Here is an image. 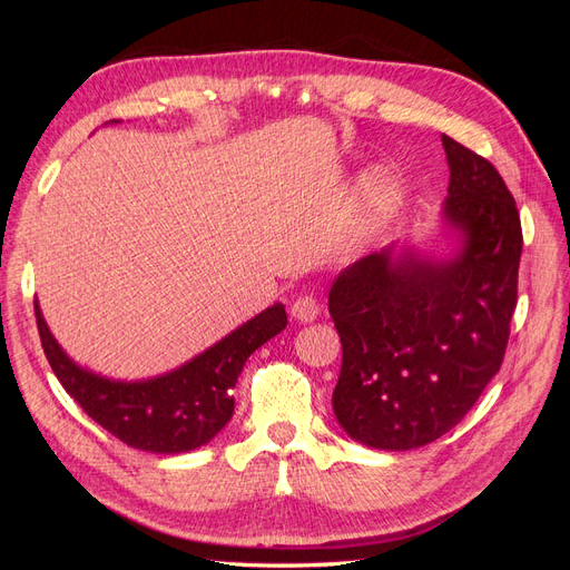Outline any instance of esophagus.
Segmentation results:
<instances>
[{
  "label": "esophagus",
  "mask_w": 570,
  "mask_h": 570,
  "mask_svg": "<svg viewBox=\"0 0 570 570\" xmlns=\"http://www.w3.org/2000/svg\"><path fill=\"white\" fill-rule=\"evenodd\" d=\"M289 314H292V318L299 321V323H312L321 314V306H318L316 297L302 295V297H297L295 302H292Z\"/></svg>",
  "instance_id": "34e87169"
}]
</instances>
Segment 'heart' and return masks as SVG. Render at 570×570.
<instances>
[{
	"mask_svg": "<svg viewBox=\"0 0 570 570\" xmlns=\"http://www.w3.org/2000/svg\"><path fill=\"white\" fill-rule=\"evenodd\" d=\"M396 206V189L392 183L375 178L368 187V209H371V218L375 223H385Z\"/></svg>",
	"mask_w": 570,
	"mask_h": 570,
	"instance_id": "b5f03b06",
	"label": "heart"
}]
</instances>
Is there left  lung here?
I'll list each match as a JSON object with an SVG mask.
<instances>
[{
	"mask_svg": "<svg viewBox=\"0 0 570 570\" xmlns=\"http://www.w3.org/2000/svg\"><path fill=\"white\" fill-rule=\"evenodd\" d=\"M450 252L387 245L344 268L327 292L342 340L333 392L352 440L385 452L442 438L502 366L523 249L521 218L497 168L442 135Z\"/></svg>",
	"mask_w": 570,
	"mask_h": 570,
	"instance_id": "1",
	"label": "left lung"
}]
</instances>
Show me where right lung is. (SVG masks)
I'll return each mask as SVG.
<instances>
[{"mask_svg":"<svg viewBox=\"0 0 570 570\" xmlns=\"http://www.w3.org/2000/svg\"><path fill=\"white\" fill-rule=\"evenodd\" d=\"M36 318L42 350L63 390L114 438L151 454H185L212 442L233 419L230 390L245 361L287 325L285 306L278 302L174 371L116 381L76 364L63 352L38 299Z\"/></svg>","mask_w":570,"mask_h":570,"instance_id":"obj_1","label":"right lung"}]
</instances>
